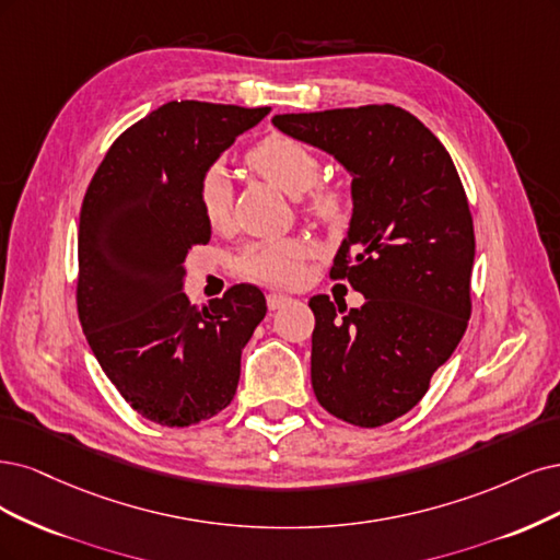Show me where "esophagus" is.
I'll list each match as a JSON object with an SVG mask.
<instances>
[{"instance_id": "34e87169", "label": "esophagus", "mask_w": 560, "mask_h": 560, "mask_svg": "<svg viewBox=\"0 0 560 560\" xmlns=\"http://www.w3.org/2000/svg\"><path fill=\"white\" fill-rule=\"evenodd\" d=\"M291 302H293V298L281 295V293H269V295H267V306H269V310H272V312L281 310V306L291 304Z\"/></svg>"}]
</instances>
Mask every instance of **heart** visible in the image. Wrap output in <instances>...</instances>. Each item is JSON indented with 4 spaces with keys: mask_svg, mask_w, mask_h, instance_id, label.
<instances>
[{
    "mask_svg": "<svg viewBox=\"0 0 560 560\" xmlns=\"http://www.w3.org/2000/svg\"><path fill=\"white\" fill-rule=\"evenodd\" d=\"M246 162L250 170L291 197L304 195L320 174L318 155L306 143L285 135L262 137L246 153ZM197 205L211 228H223L230 221L232 186L223 167H211L202 174L197 184ZM306 209L323 221H339L345 215V192L335 186L314 188ZM310 250V242L300 237L258 242L244 250L240 269L244 277L269 285H295L302 279V265Z\"/></svg>",
    "mask_w": 560,
    "mask_h": 560,
    "instance_id": "1",
    "label": "heart"
}]
</instances>
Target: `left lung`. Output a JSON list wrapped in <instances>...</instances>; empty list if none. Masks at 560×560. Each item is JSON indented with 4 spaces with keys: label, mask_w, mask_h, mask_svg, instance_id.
<instances>
[{
    "label": "left lung",
    "mask_w": 560,
    "mask_h": 560,
    "mask_svg": "<svg viewBox=\"0 0 560 560\" xmlns=\"http://www.w3.org/2000/svg\"><path fill=\"white\" fill-rule=\"evenodd\" d=\"M272 125L351 176L353 211L330 275L347 277L365 304L310 300L314 393L341 421L390 423L423 398L470 318L475 228L454 160L393 104L283 114Z\"/></svg>",
    "instance_id": "8db88e82"
}]
</instances>
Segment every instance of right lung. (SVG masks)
Segmentation results:
<instances>
[{
	"label": "right lung",
	"instance_id": "add662e5",
	"mask_svg": "<svg viewBox=\"0 0 560 560\" xmlns=\"http://www.w3.org/2000/svg\"><path fill=\"white\" fill-rule=\"evenodd\" d=\"M269 106L167 102L125 130L88 186L79 223V318L112 384L143 419L186 428L225 409L242 351L267 314L260 288L195 306L186 256L211 240L197 184Z\"/></svg>",
	"mask_w": 560,
	"mask_h": 560
}]
</instances>
